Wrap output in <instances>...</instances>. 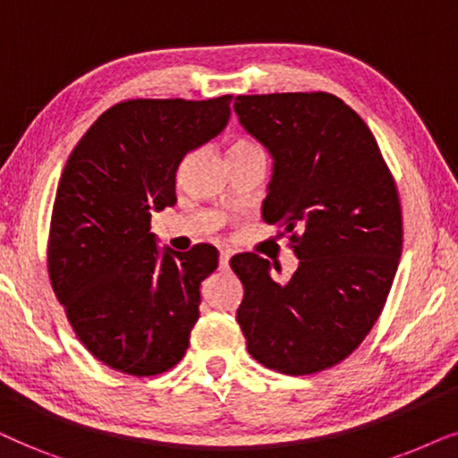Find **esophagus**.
Returning a JSON list of instances; mask_svg holds the SVG:
<instances>
[{
    "instance_id": "esophagus-1",
    "label": "esophagus",
    "mask_w": 458,
    "mask_h": 458,
    "mask_svg": "<svg viewBox=\"0 0 458 458\" xmlns=\"http://www.w3.org/2000/svg\"><path fill=\"white\" fill-rule=\"evenodd\" d=\"M228 264H230V251H222V253H219V267H222V270H225V267H228Z\"/></svg>"
}]
</instances>
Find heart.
Returning a JSON list of instances; mask_svg holds the SVG:
<instances>
[{
	"label": "heart",
	"instance_id": "b5f03b06",
	"mask_svg": "<svg viewBox=\"0 0 458 458\" xmlns=\"http://www.w3.org/2000/svg\"><path fill=\"white\" fill-rule=\"evenodd\" d=\"M251 148H259L258 144L251 142V140H236V142L230 146V150H251Z\"/></svg>",
	"mask_w": 458,
	"mask_h": 458
}]
</instances>
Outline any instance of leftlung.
Instances as JSON below:
<instances>
[{
	"instance_id": "obj_1",
	"label": "left lung",
	"mask_w": 458,
	"mask_h": 458,
	"mask_svg": "<svg viewBox=\"0 0 458 458\" xmlns=\"http://www.w3.org/2000/svg\"><path fill=\"white\" fill-rule=\"evenodd\" d=\"M234 111L274 158L261 216L300 259L283 283L267 259L234 255L245 286L236 320L264 367L320 373L362 344L386 306L402 253L398 188L367 123L337 96H236Z\"/></svg>"
}]
</instances>
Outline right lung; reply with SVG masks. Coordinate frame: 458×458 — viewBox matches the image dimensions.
I'll use <instances>...</instances> for the list:
<instances>
[{
    "mask_svg": "<svg viewBox=\"0 0 458 458\" xmlns=\"http://www.w3.org/2000/svg\"><path fill=\"white\" fill-rule=\"evenodd\" d=\"M233 96L125 100L79 140L54 199L47 272L77 339L119 373L174 369L199 320L217 249L158 251L152 211L174 207L188 152L224 130Z\"/></svg>",
    "mask_w": 458,
    "mask_h": 458,
    "instance_id": "add662e5",
    "label": "right lung"
}]
</instances>
